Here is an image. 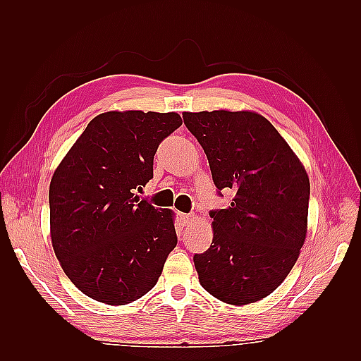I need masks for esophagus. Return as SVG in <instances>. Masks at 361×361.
<instances>
[{
    "mask_svg": "<svg viewBox=\"0 0 361 361\" xmlns=\"http://www.w3.org/2000/svg\"><path fill=\"white\" fill-rule=\"evenodd\" d=\"M180 221L183 226H190L194 221L192 214H180Z\"/></svg>",
    "mask_w": 361,
    "mask_h": 361,
    "instance_id": "1",
    "label": "esophagus"
}]
</instances>
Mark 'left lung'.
<instances>
[{
    "mask_svg": "<svg viewBox=\"0 0 361 361\" xmlns=\"http://www.w3.org/2000/svg\"><path fill=\"white\" fill-rule=\"evenodd\" d=\"M209 161L218 194L214 239L194 255L200 285L227 304L256 302L274 292L300 256L307 232L310 182L302 164L265 117L250 111L183 113Z\"/></svg>",
    "mask_w": 361,
    "mask_h": 361,
    "instance_id": "obj_1",
    "label": "left lung"
}]
</instances>
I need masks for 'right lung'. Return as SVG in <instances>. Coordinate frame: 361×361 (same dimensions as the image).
Returning <instances> with one entry per match:
<instances>
[{"label":"right lung","mask_w":361,"mask_h":361,"mask_svg":"<svg viewBox=\"0 0 361 361\" xmlns=\"http://www.w3.org/2000/svg\"><path fill=\"white\" fill-rule=\"evenodd\" d=\"M182 125L178 113L96 116L49 185L51 239L63 271L87 297L123 305L157 285L176 247L173 212L135 195L154 157Z\"/></svg>","instance_id":"add662e5"}]
</instances>
